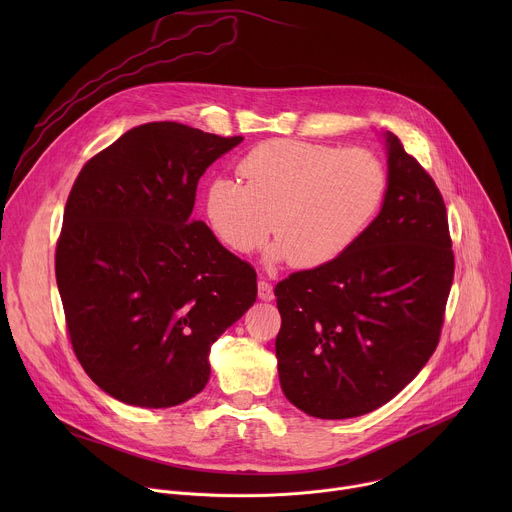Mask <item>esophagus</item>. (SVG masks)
<instances>
[{
	"mask_svg": "<svg viewBox=\"0 0 512 512\" xmlns=\"http://www.w3.org/2000/svg\"><path fill=\"white\" fill-rule=\"evenodd\" d=\"M257 294H259V300H263V302H271V300L275 298V296H273L271 283L265 281V279H259V283H257Z\"/></svg>",
	"mask_w": 512,
	"mask_h": 512,
	"instance_id": "esophagus-1",
	"label": "esophagus"
}]
</instances>
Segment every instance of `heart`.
I'll use <instances>...</instances> for the list:
<instances>
[{
  "mask_svg": "<svg viewBox=\"0 0 512 512\" xmlns=\"http://www.w3.org/2000/svg\"><path fill=\"white\" fill-rule=\"evenodd\" d=\"M237 174L204 192L206 223L227 249L249 255L271 233V259L314 269L344 255L371 225L387 194V170L364 148L338 150L300 139H271L247 152Z\"/></svg>",
  "mask_w": 512,
  "mask_h": 512,
  "instance_id": "1",
  "label": "heart"
}]
</instances>
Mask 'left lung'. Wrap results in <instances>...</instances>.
Instances as JSON below:
<instances>
[{
	"label": "left lung",
	"mask_w": 512,
	"mask_h": 512,
	"mask_svg": "<svg viewBox=\"0 0 512 512\" xmlns=\"http://www.w3.org/2000/svg\"><path fill=\"white\" fill-rule=\"evenodd\" d=\"M383 208L328 265L275 285L283 395L320 419L375 411L405 389L440 342L454 281L444 198L391 131Z\"/></svg>",
	"instance_id": "8db88e82"
}]
</instances>
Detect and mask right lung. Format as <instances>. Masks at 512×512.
I'll use <instances>...</instances> for the list:
<instances>
[{"mask_svg": "<svg viewBox=\"0 0 512 512\" xmlns=\"http://www.w3.org/2000/svg\"><path fill=\"white\" fill-rule=\"evenodd\" d=\"M241 141L137 125L72 184L56 243L66 330L93 383L127 405L200 393L210 346L255 304V269L192 218L200 176Z\"/></svg>", "mask_w": 512, "mask_h": 512, "instance_id": "1", "label": "right lung"}]
</instances>
